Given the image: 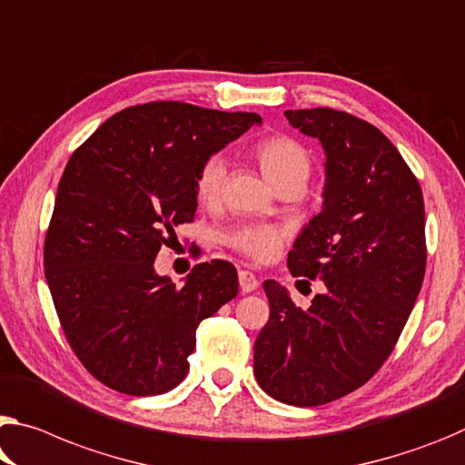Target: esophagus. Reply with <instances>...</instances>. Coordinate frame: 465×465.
<instances>
[{"instance_id": "esophagus-1", "label": "esophagus", "mask_w": 465, "mask_h": 465, "mask_svg": "<svg viewBox=\"0 0 465 465\" xmlns=\"http://www.w3.org/2000/svg\"><path fill=\"white\" fill-rule=\"evenodd\" d=\"M238 279H240V290L244 292V293L254 292L256 287H259V279H256L254 272H250V271L242 269V271L238 272Z\"/></svg>"}]
</instances>
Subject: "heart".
I'll list each match as a JSON object with an SVG mask.
<instances>
[{"instance_id": "1", "label": "heart", "mask_w": 465, "mask_h": 465, "mask_svg": "<svg viewBox=\"0 0 465 465\" xmlns=\"http://www.w3.org/2000/svg\"><path fill=\"white\" fill-rule=\"evenodd\" d=\"M254 159L264 178L275 188L285 186V183H296V186L304 188L312 173L311 151L300 140L285 134L267 136L261 143H256ZM225 173L227 163L221 154H211L203 161L194 178V194L198 203L213 204L219 201ZM283 238V232L275 225L248 223L227 233L225 244L250 261L264 262L279 252Z\"/></svg>"}]
</instances>
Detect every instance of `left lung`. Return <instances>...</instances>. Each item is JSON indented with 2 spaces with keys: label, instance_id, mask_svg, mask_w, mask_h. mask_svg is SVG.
I'll list each match as a JSON object with an SVG mask.
<instances>
[{
  "label": "left lung",
  "instance_id": "8db88e82",
  "mask_svg": "<svg viewBox=\"0 0 465 465\" xmlns=\"http://www.w3.org/2000/svg\"><path fill=\"white\" fill-rule=\"evenodd\" d=\"M327 153L325 203L287 254L293 277L322 279L311 308L262 283L271 314L254 377L272 400L312 408L356 391L391 356L426 271L422 188L379 128L331 107L287 109Z\"/></svg>",
  "mask_w": 465,
  "mask_h": 465
}]
</instances>
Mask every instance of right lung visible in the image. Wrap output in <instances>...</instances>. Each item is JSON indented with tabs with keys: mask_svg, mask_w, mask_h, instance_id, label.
Wrapping results in <instances>:
<instances>
[{
	"mask_svg": "<svg viewBox=\"0 0 465 465\" xmlns=\"http://www.w3.org/2000/svg\"><path fill=\"white\" fill-rule=\"evenodd\" d=\"M261 122L151 101L112 115L72 153L43 264L64 335L103 385L136 397L178 387L201 321L238 296L230 262H198L178 287L154 272V256L194 221L203 161Z\"/></svg>",
	"mask_w": 465,
	"mask_h": 465,
	"instance_id": "1",
	"label": "right lung"
}]
</instances>
